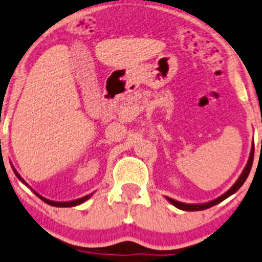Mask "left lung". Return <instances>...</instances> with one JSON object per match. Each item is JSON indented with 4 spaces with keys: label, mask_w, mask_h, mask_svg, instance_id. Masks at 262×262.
Segmentation results:
<instances>
[{
    "label": "left lung",
    "mask_w": 262,
    "mask_h": 262,
    "mask_svg": "<svg viewBox=\"0 0 262 262\" xmlns=\"http://www.w3.org/2000/svg\"><path fill=\"white\" fill-rule=\"evenodd\" d=\"M252 162H254V145H252L251 148V152H250V157H249V161H247V164L246 167L244 168V170H242V173L240 174V177H238V180L233 183V186L231 187L230 189H228L227 192H225L222 196L217 197L216 200L213 201H210V202H206V203H183V202H180V201L177 200H173V198L170 197H167L166 198L168 201H169L170 203H172L174 207L180 208V210H183V211H202V210H207V208L212 207V206L217 205V203L222 202V201L226 200L227 197H230L231 194L236 193V192L240 189V187L242 184L245 183V181H246V178L249 177V173L250 170H251V167H252Z\"/></svg>",
    "instance_id": "8db88e82"
}]
</instances>
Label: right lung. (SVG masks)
I'll list each match as a JSON object with an SVG mask.
<instances>
[{
  "label": "right lung",
  "mask_w": 262,
  "mask_h": 262,
  "mask_svg": "<svg viewBox=\"0 0 262 262\" xmlns=\"http://www.w3.org/2000/svg\"><path fill=\"white\" fill-rule=\"evenodd\" d=\"M13 172H15V174L17 176V178L18 180H20L22 183H25L27 186V183L26 182H25L24 180H22L21 178V176L18 174L17 172H16V169H13ZM34 193L36 194V196L38 197V198H41V200L43 201V202L45 203H48V205H50V206H54V207H73V206H78V205H81L82 202H85V201H88L89 200L90 197L93 196V193H90V194H88V196H85V197H81V198H78V200H74V201H68V202H56V201H51V200H48V198H45V197H42V196H40V194L37 193L36 191H34Z\"/></svg>",
  "instance_id": "1"
}]
</instances>
